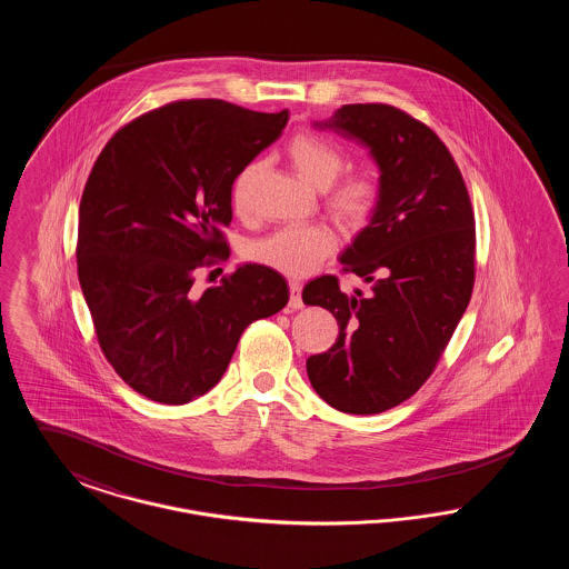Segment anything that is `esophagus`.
Segmentation results:
<instances>
[{"instance_id": "esophagus-1", "label": "esophagus", "mask_w": 569, "mask_h": 569, "mask_svg": "<svg viewBox=\"0 0 569 569\" xmlns=\"http://www.w3.org/2000/svg\"><path fill=\"white\" fill-rule=\"evenodd\" d=\"M302 286L298 281H290V307L300 309L302 307Z\"/></svg>"}]
</instances>
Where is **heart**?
I'll return each instance as SVG.
<instances>
[{"instance_id":"b5f03b06","label":"heart","mask_w":569,"mask_h":569,"mask_svg":"<svg viewBox=\"0 0 569 569\" xmlns=\"http://www.w3.org/2000/svg\"><path fill=\"white\" fill-rule=\"evenodd\" d=\"M288 160L298 174L316 190L325 191V207L346 232L365 230L381 204V181L371 172H360L333 186L346 168V156L320 136L300 132L286 147ZM260 162L243 166L230 186V202L244 213ZM337 249V237L326 226H286L244 247V258L286 277H307Z\"/></svg>"}]
</instances>
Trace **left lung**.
I'll return each instance as SVG.
<instances>
[{
  "label": "left lung",
  "mask_w": 569,
  "mask_h": 569,
  "mask_svg": "<svg viewBox=\"0 0 569 569\" xmlns=\"http://www.w3.org/2000/svg\"><path fill=\"white\" fill-rule=\"evenodd\" d=\"M365 144L381 204L339 258L371 292H341L325 274L302 290L328 309L339 337L309 356L307 376L326 403L369 416L403 403L431 373L460 322L476 279V219L462 174L429 126L388 104H346L316 123Z\"/></svg>",
  "instance_id": "1"
}]
</instances>
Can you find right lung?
I'll return each instance as SVG.
<instances>
[{
	"instance_id": "right-lung-1",
	"label": "right lung",
	"mask_w": 569,
	"mask_h": 569,
	"mask_svg": "<svg viewBox=\"0 0 569 569\" xmlns=\"http://www.w3.org/2000/svg\"><path fill=\"white\" fill-rule=\"evenodd\" d=\"M286 123L288 110L179 100L123 126L93 163L79 209V281L102 352L138 395L163 406L202 397L244 328L288 305L286 279L262 264L191 290L193 272L228 258L232 179Z\"/></svg>"
}]
</instances>
